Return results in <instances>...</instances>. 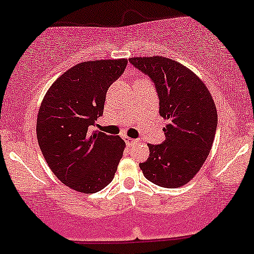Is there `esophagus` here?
Returning a JSON list of instances; mask_svg holds the SVG:
<instances>
[{
	"label": "esophagus",
	"mask_w": 254,
	"mask_h": 254,
	"mask_svg": "<svg viewBox=\"0 0 254 254\" xmlns=\"http://www.w3.org/2000/svg\"><path fill=\"white\" fill-rule=\"evenodd\" d=\"M125 140H127V145H132V144H135V143H137V142H138V139H133V138H129V137H127V138H125Z\"/></svg>",
	"instance_id": "1"
}]
</instances>
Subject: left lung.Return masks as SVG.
Instances as JSON below:
<instances>
[{
    "label": "left lung",
    "instance_id": "8db88e82",
    "mask_svg": "<svg viewBox=\"0 0 254 254\" xmlns=\"http://www.w3.org/2000/svg\"><path fill=\"white\" fill-rule=\"evenodd\" d=\"M129 61L155 82L160 115L168 121L166 140L148 144L150 155L139 168L160 187H182L198 173L212 149L218 125L212 94L193 71L169 58L135 57Z\"/></svg>",
    "mask_w": 254,
    "mask_h": 254
}]
</instances>
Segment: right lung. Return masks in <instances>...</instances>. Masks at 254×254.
Wrapping results in <instances>:
<instances>
[{
    "mask_svg": "<svg viewBox=\"0 0 254 254\" xmlns=\"http://www.w3.org/2000/svg\"><path fill=\"white\" fill-rule=\"evenodd\" d=\"M127 59L77 64L46 92L36 121L42 155L58 179L79 193L102 190L114 180L125 142L88 127L104 111L110 85L121 77Z\"/></svg>",
    "mask_w": 254,
    "mask_h": 254,
    "instance_id": "1",
    "label": "right lung"
}]
</instances>
